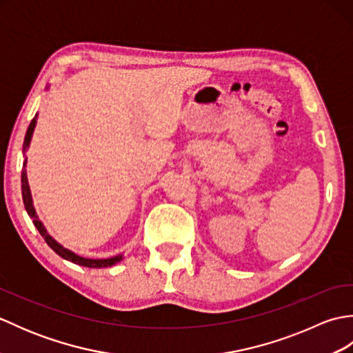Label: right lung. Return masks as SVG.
<instances>
[{"instance_id":"add662e5","label":"right lung","mask_w":353,"mask_h":353,"mask_svg":"<svg viewBox=\"0 0 353 353\" xmlns=\"http://www.w3.org/2000/svg\"><path fill=\"white\" fill-rule=\"evenodd\" d=\"M34 125H36V118L32 119V123H30L28 129H27V133H26V139H24V152H27L28 148V144H30V139H32V134H33V130H34ZM27 162V161H26ZM24 162V165H26ZM21 182H22V199H24V205H26V209L28 215L32 216L33 219V224L37 228V230H39V234L42 235V238L45 239V243H47L52 250H54L59 256H62L63 259H68L71 262H74V264H79V265H83V267H89V268H104V267H110L117 264V262L121 261L123 256H115V258H109V259H86V258H81L79 256V254L72 253L70 250H66L65 247H62L59 243H56L54 239H52L48 234L47 230H45L43 224L39 221V219H37V215L34 212V208H33V203H32V194H30V188H28V182H27V172L22 171V176H21Z\"/></svg>"}]
</instances>
